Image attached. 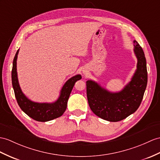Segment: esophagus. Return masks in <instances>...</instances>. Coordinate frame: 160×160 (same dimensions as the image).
<instances>
[{
  "label": "esophagus",
  "mask_w": 160,
  "mask_h": 160,
  "mask_svg": "<svg viewBox=\"0 0 160 160\" xmlns=\"http://www.w3.org/2000/svg\"><path fill=\"white\" fill-rule=\"evenodd\" d=\"M83 73H84V74H85V73H87V72H85V71H83Z\"/></svg>",
  "instance_id": "34e87169"
}]
</instances>
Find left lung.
I'll return each mask as SVG.
<instances>
[{
  "instance_id": "1",
  "label": "left lung",
  "mask_w": 160,
  "mask_h": 160,
  "mask_svg": "<svg viewBox=\"0 0 160 160\" xmlns=\"http://www.w3.org/2000/svg\"><path fill=\"white\" fill-rule=\"evenodd\" d=\"M137 69L131 81L122 91L110 92L92 80L86 81L89 106L93 113L108 122L126 119L138 109L147 84L146 58L138 42L134 41Z\"/></svg>"
}]
</instances>
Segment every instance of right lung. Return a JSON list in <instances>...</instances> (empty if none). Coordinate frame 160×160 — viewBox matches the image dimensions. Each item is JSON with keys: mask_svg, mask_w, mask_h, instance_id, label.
<instances>
[{"mask_svg": "<svg viewBox=\"0 0 160 160\" xmlns=\"http://www.w3.org/2000/svg\"><path fill=\"white\" fill-rule=\"evenodd\" d=\"M19 49L17 51L13 62L11 71L12 85L18 104L21 109L32 119L38 122H48L63 115L67 109L68 100L77 81L81 79V75H77L69 79L62 87L60 95L52 103L35 102L29 100L22 92L19 86L17 73V59Z\"/></svg>", "mask_w": 160, "mask_h": 160, "instance_id": "add662e5", "label": "right lung"}]
</instances>
